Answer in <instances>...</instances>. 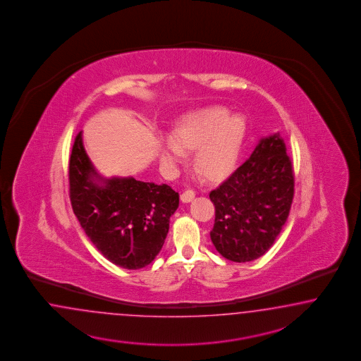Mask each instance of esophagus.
Listing matches in <instances>:
<instances>
[{
  "label": "esophagus",
  "instance_id": "obj_1",
  "mask_svg": "<svg viewBox=\"0 0 361 361\" xmlns=\"http://www.w3.org/2000/svg\"><path fill=\"white\" fill-rule=\"evenodd\" d=\"M195 196H196V192L193 190V189H188V190H185L183 195H181V201L183 202H190L193 198H195Z\"/></svg>",
  "mask_w": 361,
  "mask_h": 361
}]
</instances>
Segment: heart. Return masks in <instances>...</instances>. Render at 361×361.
Instances as JSON below:
<instances>
[{
    "label": "heart",
    "mask_w": 361,
    "mask_h": 361,
    "mask_svg": "<svg viewBox=\"0 0 361 361\" xmlns=\"http://www.w3.org/2000/svg\"><path fill=\"white\" fill-rule=\"evenodd\" d=\"M246 124L238 115L229 116L225 109H210L183 121L176 127L175 139L164 137L159 154L166 164L178 163L185 152L198 149L196 164L209 178L226 175L237 163Z\"/></svg>",
    "instance_id": "b5f03b06"
}]
</instances>
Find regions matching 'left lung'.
<instances>
[{"label": "left lung", "instance_id": "left-lung-1", "mask_svg": "<svg viewBox=\"0 0 361 361\" xmlns=\"http://www.w3.org/2000/svg\"><path fill=\"white\" fill-rule=\"evenodd\" d=\"M279 132L263 137L250 157L210 192L216 207L210 238L233 262L267 252L287 221L294 198V171Z\"/></svg>", "mask_w": 361, "mask_h": 361}]
</instances>
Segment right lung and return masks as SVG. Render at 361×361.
<instances>
[{"label": "right lung", "instance_id": "add662e5", "mask_svg": "<svg viewBox=\"0 0 361 361\" xmlns=\"http://www.w3.org/2000/svg\"><path fill=\"white\" fill-rule=\"evenodd\" d=\"M68 181L74 214L103 257L128 270L152 262L178 208L177 192L133 177H102L85 151L82 132L73 145Z\"/></svg>", "mask_w": 361, "mask_h": 361}]
</instances>
